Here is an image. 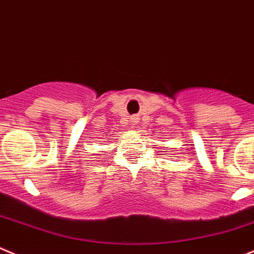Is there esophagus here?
I'll return each mask as SVG.
<instances>
[{
	"instance_id": "34e87169",
	"label": "esophagus",
	"mask_w": 254,
	"mask_h": 254,
	"mask_svg": "<svg viewBox=\"0 0 254 254\" xmlns=\"http://www.w3.org/2000/svg\"><path fill=\"white\" fill-rule=\"evenodd\" d=\"M131 125H132V127H136L137 125H138V122H139V117L138 116H132L131 117Z\"/></svg>"
}]
</instances>
